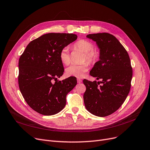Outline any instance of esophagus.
I'll return each mask as SVG.
<instances>
[{"mask_svg":"<svg viewBox=\"0 0 150 150\" xmlns=\"http://www.w3.org/2000/svg\"><path fill=\"white\" fill-rule=\"evenodd\" d=\"M77 83H81L82 82V81L81 79H77Z\"/></svg>","mask_w":150,"mask_h":150,"instance_id":"34e87169","label":"esophagus"}]
</instances>
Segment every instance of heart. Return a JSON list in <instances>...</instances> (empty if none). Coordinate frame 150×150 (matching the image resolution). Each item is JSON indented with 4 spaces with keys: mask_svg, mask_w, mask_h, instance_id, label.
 I'll list each match as a JSON object with an SVG mask.
<instances>
[{
    "mask_svg": "<svg viewBox=\"0 0 150 150\" xmlns=\"http://www.w3.org/2000/svg\"><path fill=\"white\" fill-rule=\"evenodd\" d=\"M75 49H78L84 53L82 62H87L89 64L95 63L98 59V53L94 50L93 44L88 40L81 39L74 45ZM59 59L64 64H68L70 63L71 58L68 47H65L59 52ZM88 69V65L87 63L81 64H71L66 68L65 73L68 76L76 77H82Z\"/></svg>",
    "mask_w": 150,
    "mask_h": 150,
    "instance_id": "b5f03b06",
    "label": "heart"
}]
</instances>
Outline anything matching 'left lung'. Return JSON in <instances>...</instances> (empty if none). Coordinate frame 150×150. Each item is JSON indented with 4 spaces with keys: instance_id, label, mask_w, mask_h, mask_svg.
I'll list each match as a JSON object with an SVG mask.
<instances>
[{
    "instance_id": "left-lung-1",
    "label": "left lung",
    "mask_w": 150,
    "mask_h": 150,
    "mask_svg": "<svg viewBox=\"0 0 150 150\" xmlns=\"http://www.w3.org/2000/svg\"><path fill=\"white\" fill-rule=\"evenodd\" d=\"M87 38L95 41L100 49V60L90 74L101 81H83L86 87L83 101L90 112L105 117L117 111L126 99L132 68L127 52L113 35L103 33L88 34Z\"/></svg>"
}]
</instances>
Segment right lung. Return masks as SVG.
Segmentation results:
<instances>
[{
	"mask_svg": "<svg viewBox=\"0 0 150 150\" xmlns=\"http://www.w3.org/2000/svg\"><path fill=\"white\" fill-rule=\"evenodd\" d=\"M77 38L74 34H44L29 42L19 59L20 92L28 105L41 115L50 116L62 111L67 94L77 84L75 77L57 80L64 72L59 52Z\"/></svg>",
	"mask_w": 150,
	"mask_h": 150,
	"instance_id": "right-lung-1",
	"label": "right lung"
}]
</instances>
